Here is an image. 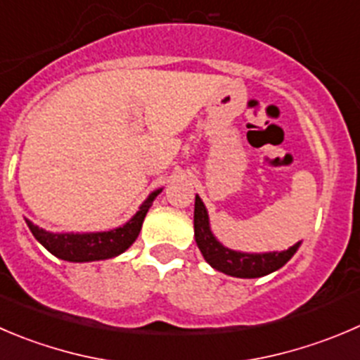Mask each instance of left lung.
<instances>
[{
  "label": "left lung",
  "instance_id": "8db88e82",
  "mask_svg": "<svg viewBox=\"0 0 360 360\" xmlns=\"http://www.w3.org/2000/svg\"><path fill=\"white\" fill-rule=\"evenodd\" d=\"M194 237H196L198 248L208 265L222 274L244 277V279L263 277L266 274L276 272L277 269H281L292 259L300 245V242H297L295 245L281 252H240L224 248L212 233L208 212L198 194L196 201H194Z\"/></svg>",
  "mask_w": 360,
  "mask_h": 360
}]
</instances>
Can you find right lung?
<instances>
[{
	"mask_svg": "<svg viewBox=\"0 0 360 360\" xmlns=\"http://www.w3.org/2000/svg\"><path fill=\"white\" fill-rule=\"evenodd\" d=\"M162 189H157L143 201L139 210L136 212L134 217L123 226L109 231H97V233H53L46 229L39 228L32 221L26 219L30 231L33 237L56 258L65 259V262H98V259L115 258L122 255L123 251L131 248L141 231L143 221L146 217V212L152 207L153 200Z\"/></svg>",
	"mask_w": 360,
	"mask_h": 360,
	"instance_id": "obj_1",
	"label": "right lung"
}]
</instances>
